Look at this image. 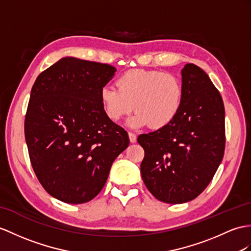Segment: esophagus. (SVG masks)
Listing matches in <instances>:
<instances>
[{
	"label": "esophagus",
	"instance_id": "1",
	"mask_svg": "<svg viewBox=\"0 0 251 251\" xmlns=\"http://www.w3.org/2000/svg\"><path fill=\"white\" fill-rule=\"evenodd\" d=\"M129 138H130V142L131 143H135L136 142V135L132 132H129Z\"/></svg>",
	"mask_w": 251,
	"mask_h": 251
}]
</instances>
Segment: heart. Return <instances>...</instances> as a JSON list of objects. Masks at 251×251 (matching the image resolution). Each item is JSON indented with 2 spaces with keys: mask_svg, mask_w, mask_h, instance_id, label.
Returning a JSON list of instances; mask_svg holds the SVG:
<instances>
[{
  "mask_svg": "<svg viewBox=\"0 0 251 251\" xmlns=\"http://www.w3.org/2000/svg\"><path fill=\"white\" fill-rule=\"evenodd\" d=\"M117 88L104 86L100 100L107 117L118 121L135 111L127 126L138 129L150 125L152 129L172 124L182 104V86L174 75L156 70L132 69L121 75Z\"/></svg>",
  "mask_w": 251,
  "mask_h": 251,
  "instance_id": "obj_1",
  "label": "heart"
}]
</instances>
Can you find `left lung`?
Wrapping results in <instances>:
<instances>
[{"label":"left lung","mask_w":251,"mask_h":251,"mask_svg":"<svg viewBox=\"0 0 251 251\" xmlns=\"http://www.w3.org/2000/svg\"><path fill=\"white\" fill-rule=\"evenodd\" d=\"M182 104L172 124L137 138L145 150L140 173L160 201L188 202L202 193L225 152V107L209 75L194 64L181 70Z\"/></svg>","instance_id":"left-lung-1"}]
</instances>
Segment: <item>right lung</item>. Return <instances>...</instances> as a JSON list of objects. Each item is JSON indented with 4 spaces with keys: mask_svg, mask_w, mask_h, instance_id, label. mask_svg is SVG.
Here are the masks:
<instances>
[{
    "mask_svg": "<svg viewBox=\"0 0 251 251\" xmlns=\"http://www.w3.org/2000/svg\"><path fill=\"white\" fill-rule=\"evenodd\" d=\"M116 71L111 65L66 56L41 72L30 90L24 124L30 163L41 185L63 202L94 199L130 144L100 100Z\"/></svg>",
    "mask_w": 251,
    "mask_h": 251,
    "instance_id": "right-lung-1",
    "label": "right lung"
}]
</instances>
